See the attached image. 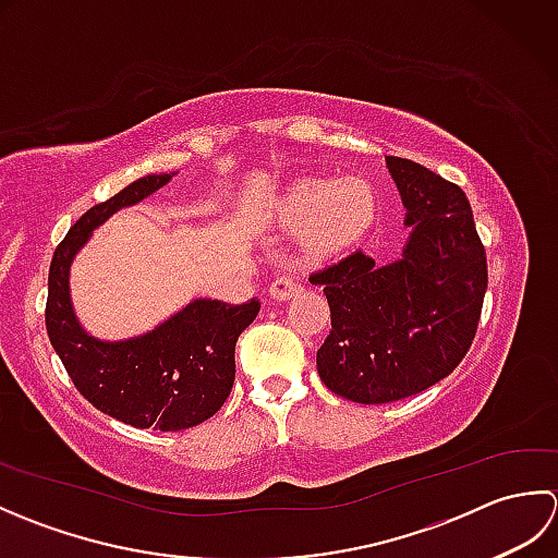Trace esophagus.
I'll return each mask as SVG.
<instances>
[{
    "instance_id": "1",
    "label": "esophagus",
    "mask_w": 558,
    "mask_h": 558,
    "mask_svg": "<svg viewBox=\"0 0 558 558\" xmlns=\"http://www.w3.org/2000/svg\"><path fill=\"white\" fill-rule=\"evenodd\" d=\"M302 290V280L292 278V276H280L278 280H272L270 286V298L276 300H290Z\"/></svg>"
}]
</instances>
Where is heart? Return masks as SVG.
<instances>
[{"instance_id": "1", "label": "heart", "mask_w": 558, "mask_h": 558, "mask_svg": "<svg viewBox=\"0 0 558 558\" xmlns=\"http://www.w3.org/2000/svg\"><path fill=\"white\" fill-rule=\"evenodd\" d=\"M282 216L306 225V246L316 256H328L364 232L374 216V194L362 180H302L290 189Z\"/></svg>"}]
</instances>
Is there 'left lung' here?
Returning <instances> with one entry per match:
<instances>
[{
  "label": "left lung",
  "instance_id": "8db88e82",
  "mask_svg": "<svg viewBox=\"0 0 558 558\" xmlns=\"http://www.w3.org/2000/svg\"><path fill=\"white\" fill-rule=\"evenodd\" d=\"M388 170L412 228L402 258L376 266L354 248L310 276L330 306L318 376L364 405L422 393L453 372L475 340L487 292V252L465 192L398 156H388Z\"/></svg>",
  "mask_w": 558,
  "mask_h": 558
}]
</instances>
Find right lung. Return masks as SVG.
<instances>
[{"label": "right lung", "mask_w": 558, "mask_h": 558, "mask_svg": "<svg viewBox=\"0 0 558 558\" xmlns=\"http://www.w3.org/2000/svg\"><path fill=\"white\" fill-rule=\"evenodd\" d=\"M170 180L172 174H148L83 213L54 248L45 304L47 336L78 393L114 420L160 432L189 429L222 408L234 384L236 338L260 302L196 300L153 333L100 342L83 333L71 310L69 266L90 230Z\"/></svg>", "instance_id": "right-lung-1"}]
</instances>
